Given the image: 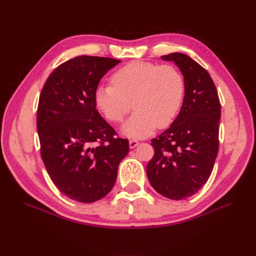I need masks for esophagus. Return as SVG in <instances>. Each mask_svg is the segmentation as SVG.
I'll list each match as a JSON object with an SVG mask.
<instances>
[{
    "label": "esophagus",
    "instance_id": "esophagus-1",
    "mask_svg": "<svg viewBox=\"0 0 256 256\" xmlns=\"http://www.w3.org/2000/svg\"><path fill=\"white\" fill-rule=\"evenodd\" d=\"M138 145V142L136 140H130L129 141V147L130 148H134V147H136Z\"/></svg>",
    "mask_w": 256,
    "mask_h": 256
}]
</instances>
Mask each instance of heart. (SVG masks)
<instances>
[{
    "mask_svg": "<svg viewBox=\"0 0 256 256\" xmlns=\"http://www.w3.org/2000/svg\"><path fill=\"white\" fill-rule=\"evenodd\" d=\"M112 84L97 86L94 102L112 122H122L134 106V112L120 129L129 138H144L157 126H168L184 95V76L174 66L146 60H134L120 68L112 76Z\"/></svg>",
    "mask_w": 256,
    "mask_h": 256,
    "instance_id": "b5f03b06",
    "label": "heart"
}]
</instances>
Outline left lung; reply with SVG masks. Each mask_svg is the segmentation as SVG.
I'll list each match as a JSON object with an SVG mask.
<instances>
[{
    "label": "left lung",
    "instance_id": "8db88e82",
    "mask_svg": "<svg viewBox=\"0 0 256 256\" xmlns=\"http://www.w3.org/2000/svg\"><path fill=\"white\" fill-rule=\"evenodd\" d=\"M184 80L182 109L172 125L152 138L154 154L146 166L152 188L171 200L189 198L212 172L219 150L221 106L210 76L187 54L170 53Z\"/></svg>",
    "mask_w": 256,
    "mask_h": 256
}]
</instances>
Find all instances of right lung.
I'll use <instances>...</instances> for the list:
<instances>
[{
	"mask_svg": "<svg viewBox=\"0 0 256 256\" xmlns=\"http://www.w3.org/2000/svg\"><path fill=\"white\" fill-rule=\"evenodd\" d=\"M120 62L69 60L54 69L40 97L37 131L44 166L58 189L81 203L96 202L112 190L129 152L128 140L114 138L94 102L100 80Z\"/></svg>",
	"mask_w": 256,
	"mask_h": 256,
	"instance_id": "add662e5",
	"label": "right lung"
}]
</instances>
